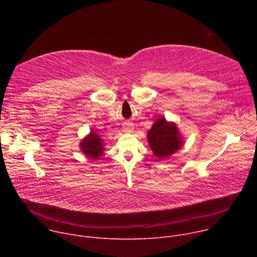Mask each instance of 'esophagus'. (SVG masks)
Masks as SVG:
<instances>
[{
    "label": "esophagus",
    "instance_id": "obj_1",
    "mask_svg": "<svg viewBox=\"0 0 257 257\" xmlns=\"http://www.w3.org/2000/svg\"><path fill=\"white\" fill-rule=\"evenodd\" d=\"M132 130H133V127H132L131 125H126V126H124V131H125V132H132Z\"/></svg>",
    "mask_w": 257,
    "mask_h": 257
}]
</instances>
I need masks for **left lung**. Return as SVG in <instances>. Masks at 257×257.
Returning <instances> with one entry per match:
<instances>
[{
    "label": "left lung",
    "instance_id": "left-lung-1",
    "mask_svg": "<svg viewBox=\"0 0 257 257\" xmlns=\"http://www.w3.org/2000/svg\"><path fill=\"white\" fill-rule=\"evenodd\" d=\"M148 140L155 157L159 160L170 157L183 145L179 129L164 117L158 119L148 132Z\"/></svg>",
    "mask_w": 257,
    "mask_h": 257
}]
</instances>
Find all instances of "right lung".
Masks as SVG:
<instances>
[{"mask_svg":"<svg viewBox=\"0 0 257 257\" xmlns=\"http://www.w3.org/2000/svg\"><path fill=\"white\" fill-rule=\"evenodd\" d=\"M81 152L89 159H98L103 154L101 138L94 132H90L80 142Z\"/></svg>","mask_w":257,"mask_h":257,"instance_id":"right-lung-1","label":"right lung"}]
</instances>
